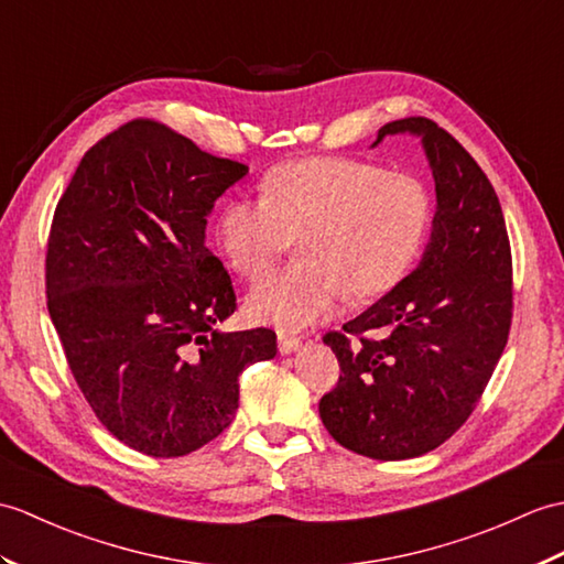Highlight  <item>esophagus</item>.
<instances>
[{
  "mask_svg": "<svg viewBox=\"0 0 564 564\" xmlns=\"http://www.w3.org/2000/svg\"><path fill=\"white\" fill-rule=\"evenodd\" d=\"M300 346H303V341H300V338H295V336H283V334L279 336V350L283 352V356L297 350Z\"/></svg>",
  "mask_w": 564,
  "mask_h": 564,
  "instance_id": "1",
  "label": "esophagus"
}]
</instances>
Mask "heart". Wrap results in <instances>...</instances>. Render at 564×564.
<instances>
[{
  "label": "heart",
  "mask_w": 564,
  "mask_h": 564,
  "mask_svg": "<svg viewBox=\"0 0 564 564\" xmlns=\"http://www.w3.org/2000/svg\"><path fill=\"white\" fill-rule=\"evenodd\" d=\"M435 220V196L413 173L317 155L273 167L261 199L238 196L216 218L228 267L257 281L291 250L303 259L247 295L254 322L300 332L326 319L346 295L370 303L405 279Z\"/></svg>",
  "instance_id": "1"
}]
</instances>
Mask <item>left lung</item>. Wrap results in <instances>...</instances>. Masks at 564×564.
I'll list each match as a JSON object with an SVG mask.
<instances>
[{"label":"left lung","instance_id":"1","mask_svg":"<svg viewBox=\"0 0 564 564\" xmlns=\"http://www.w3.org/2000/svg\"><path fill=\"white\" fill-rule=\"evenodd\" d=\"M411 132L435 177L430 245L409 276L344 332L336 387L319 415L341 447L379 462L413 459L459 430L486 391L512 326V250L500 199L470 153L427 117L384 124Z\"/></svg>","mask_w":564,"mask_h":564}]
</instances>
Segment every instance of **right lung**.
Returning <instances> with one entry per match:
<instances>
[{
  "instance_id": "1",
  "label": "right lung",
  "mask_w": 564,
  "mask_h": 564,
  "mask_svg": "<svg viewBox=\"0 0 564 564\" xmlns=\"http://www.w3.org/2000/svg\"><path fill=\"white\" fill-rule=\"evenodd\" d=\"M245 175V163L139 117L86 151L57 202L50 319L98 421L147 456L173 459L218 437L242 370L276 356L271 329H214L238 303L204 242L206 216Z\"/></svg>"
}]
</instances>
